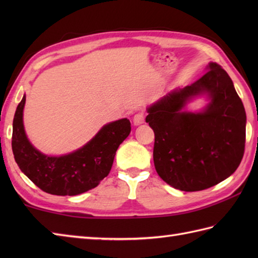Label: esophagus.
<instances>
[{
  "label": "esophagus",
  "mask_w": 258,
  "mask_h": 258,
  "mask_svg": "<svg viewBox=\"0 0 258 258\" xmlns=\"http://www.w3.org/2000/svg\"><path fill=\"white\" fill-rule=\"evenodd\" d=\"M144 118H145V115H144L143 112L136 113V114L134 115V117H133V123H134V125H141V124H143V123H144Z\"/></svg>",
  "instance_id": "esophagus-1"
}]
</instances>
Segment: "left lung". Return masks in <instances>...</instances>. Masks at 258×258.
Listing matches in <instances>:
<instances>
[{"instance_id": "left-lung-1", "label": "left lung", "mask_w": 258, "mask_h": 258, "mask_svg": "<svg viewBox=\"0 0 258 258\" xmlns=\"http://www.w3.org/2000/svg\"><path fill=\"white\" fill-rule=\"evenodd\" d=\"M183 90L147 108L154 131L153 158L157 174L184 191L210 188L236 171L246 141V113L233 82L220 64ZM207 92L212 101L199 114L181 112L191 96Z\"/></svg>"}]
</instances>
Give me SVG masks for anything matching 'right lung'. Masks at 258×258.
Returning <instances> with one entry per match:
<instances>
[{
  "label": "right lung",
  "instance_id": "right-lung-1",
  "mask_svg": "<svg viewBox=\"0 0 258 258\" xmlns=\"http://www.w3.org/2000/svg\"><path fill=\"white\" fill-rule=\"evenodd\" d=\"M25 95L16 107L13 119L12 150L20 169L45 193L73 196L96 187L111 171L119 144L131 133L130 119L109 123L85 146L59 157L35 150L26 139L23 126Z\"/></svg>",
  "mask_w": 258,
  "mask_h": 258
}]
</instances>
